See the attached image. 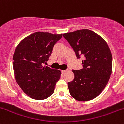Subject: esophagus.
Here are the masks:
<instances>
[{
    "instance_id": "obj_1",
    "label": "esophagus",
    "mask_w": 124,
    "mask_h": 124,
    "mask_svg": "<svg viewBox=\"0 0 124 124\" xmlns=\"http://www.w3.org/2000/svg\"><path fill=\"white\" fill-rule=\"evenodd\" d=\"M67 70H61V72H62V74H65V73L66 72H67Z\"/></svg>"
}]
</instances>
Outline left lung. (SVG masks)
Wrapping results in <instances>:
<instances>
[{
	"label": "left lung",
	"mask_w": 124,
	"mask_h": 124,
	"mask_svg": "<svg viewBox=\"0 0 124 124\" xmlns=\"http://www.w3.org/2000/svg\"><path fill=\"white\" fill-rule=\"evenodd\" d=\"M76 53L82 56L83 68L72 70L74 78L68 83L71 95L86 101L99 95L106 87L112 70V55L107 42L91 30L81 29L63 35Z\"/></svg>",
	"instance_id": "obj_1"
}]
</instances>
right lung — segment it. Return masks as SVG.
<instances>
[{
	"instance_id": "obj_1",
	"label": "right lung",
	"mask_w": 124,
	"mask_h": 124,
	"mask_svg": "<svg viewBox=\"0 0 124 124\" xmlns=\"http://www.w3.org/2000/svg\"><path fill=\"white\" fill-rule=\"evenodd\" d=\"M62 37V34L35 32L24 38L16 47L12 62L15 78L23 92L33 99H46L54 92L61 71L42 65Z\"/></svg>"
}]
</instances>
